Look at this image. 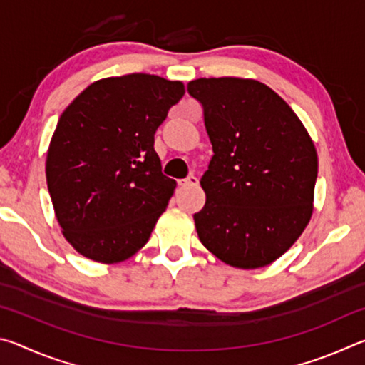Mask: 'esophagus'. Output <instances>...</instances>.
I'll list each match as a JSON object with an SVG mask.
<instances>
[{"label":"esophagus","mask_w":365,"mask_h":365,"mask_svg":"<svg viewBox=\"0 0 365 365\" xmlns=\"http://www.w3.org/2000/svg\"><path fill=\"white\" fill-rule=\"evenodd\" d=\"M197 185H200V180H197V177H195V175H188L187 178H183V180H180V187L182 188L197 187Z\"/></svg>","instance_id":"esophagus-1"}]
</instances>
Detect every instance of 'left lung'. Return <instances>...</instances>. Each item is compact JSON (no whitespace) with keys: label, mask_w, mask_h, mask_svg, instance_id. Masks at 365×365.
I'll list each match as a JSON object with an SVG mask.
<instances>
[{"label":"left lung","mask_w":365,"mask_h":365,"mask_svg":"<svg viewBox=\"0 0 365 365\" xmlns=\"http://www.w3.org/2000/svg\"><path fill=\"white\" fill-rule=\"evenodd\" d=\"M214 156L201 177L206 205L193 215L201 243L238 269L279 259L312 214L317 153L293 109L257 80L197 78Z\"/></svg>","instance_id":"left-lung-1"}]
</instances>
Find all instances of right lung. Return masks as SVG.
<instances>
[{
	"label": "right lung",
	"instance_id": "obj_1",
	"mask_svg": "<svg viewBox=\"0 0 365 365\" xmlns=\"http://www.w3.org/2000/svg\"><path fill=\"white\" fill-rule=\"evenodd\" d=\"M183 93L182 82L128 73L91 83L61 114L46 183L80 255L113 264L150 240L177 187L163 174L154 133Z\"/></svg>",
	"mask_w": 365,
	"mask_h": 365
}]
</instances>
